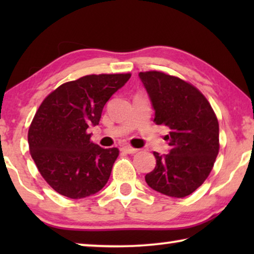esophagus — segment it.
<instances>
[{"mask_svg": "<svg viewBox=\"0 0 254 254\" xmlns=\"http://www.w3.org/2000/svg\"><path fill=\"white\" fill-rule=\"evenodd\" d=\"M121 150L127 152V154H135V152L138 151V149H135L133 147H130V145H125V147L121 148Z\"/></svg>", "mask_w": 254, "mask_h": 254, "instance_id": "1", "label": "esophagus"}]
</instances>
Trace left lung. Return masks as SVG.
<instances>
[{"mask_svg": "<svg viewBox=\"0 0 254 254\" xmlns=\"http://www.w3.org/2000/svg\"><path fill=\"white\" fill-rule=\"evenodd\" d=\"M155 111V124L170 128L169 154L154 151L156 166L145 175L152 190L185 197L202 185L217 157L218 121L210 104L190 83L161 71L140 72Z\"/></svg>", "mask_w": 254, "mask_h": 254, "instance_id": "1", "label": "left lung"}]
</instances>
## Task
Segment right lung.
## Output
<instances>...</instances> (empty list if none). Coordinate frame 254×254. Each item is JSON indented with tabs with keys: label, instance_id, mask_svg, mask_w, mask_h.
I'll return each instance as SVG.
<instances>
[{
	"label": "right lung",
	"instance_id": "add662e5",
	"mask_svg": "<svg viewBox=\"0 0 254 254\" xmlns=\"http://www.w3.org/2000/svg\"><path fill=\"white\" fill-rule=\"evenodd\" d=\"M130 74L88 75L50 93L29 128L30 152L40 175L54 190L83 199L106 185L119 150L90 141L105 104Z\"/></svg>",
	"mask_w": 254,
	"mask_h": 254
}]
</instances>
